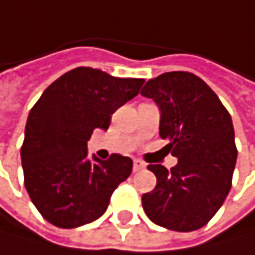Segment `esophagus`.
<instances>
[{"instance_id":"obj_1","label":"esophagus","mask_w":255,"mask_h":255,"mask_svg":"<svg viewBox=\"0 0 255 255\" xmlns=\"http://www.w3.org/2000/svg\"><path fill=\"white\" fill-rule=\"evenodd\" d=\"M145 162H142L140 159H134L133 160V171H140V170H143L145 168Z\"/></svg>"}]
</instances>
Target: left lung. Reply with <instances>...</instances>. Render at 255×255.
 <instances>
[{"label":"left lung","mask_w":255,"mask_h":255,"mask_svg":"<svg viewBox=\"0 0 255 255\" xmlns=\"http://www.w3.org/2000/svg\"><path fill=\"white\" fill-rule=\"evenodd\" d=\"M140 95L160 109L159 134L179 159L166 170L148 165L157 183L142 196L151 222L188 233L205 227L227 199L237 160L231 115L217 95L190 72H168L143 85Z\"/></svg>","instance_id":"left-lung-1"}]
</instances>
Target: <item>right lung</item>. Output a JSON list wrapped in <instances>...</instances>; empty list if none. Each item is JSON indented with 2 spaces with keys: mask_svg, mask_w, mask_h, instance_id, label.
<instances>
[{
  "mask_svg": "<svg viewBox=\"0 0 255 255\" xmlns=\"http://www.w3.org/2000/svg\"><path fill=\"white\" fill-rule=\"evenodd\" d=\"M143 82L78 67L48 85L32 107L21 146L24 185L47 222L70 230L105 213L133 160L116 153L87 160V140L93 130L109 128L112 115Z\"/></svg>",
  "mask_w": 255,
  "mask_h": 255,
  "instance_id": "1",
  "label": "right lung"
}]
</instances>
